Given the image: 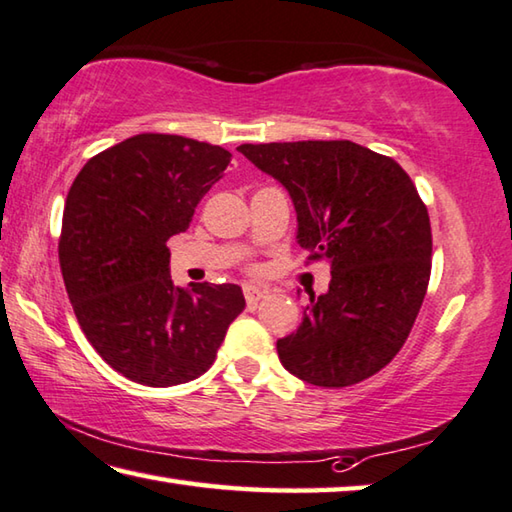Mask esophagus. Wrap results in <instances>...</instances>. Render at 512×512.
Instances as JSON below:
<instances>
[{
    "mask_svg": "<svg viewBox=\"0 0 512 512\" xmlns=\"http://www.w3.org/2000/svg\"><path fill=\"white\" fill-rule=\"evenodd\" d=\"M244 295H246V304L248 306H257V302L264 300V297L268 295V291H266V288H262V286L248 284V286H244Z\"/></svg>",
    "mask_w": 512,
    "mask_h": 512,
    "instance_id": "1",
    "label": "esophagus"
}]
</instances>
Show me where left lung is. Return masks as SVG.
<instances>
[{"instance_id": "left-lung-1", "label": "left lung", "mask_w": 512, "mask_h": 512, "mask_svg": "<svg viewBox=\"0 0 512 512\" xmlns=\"http://www.w3.org/2000/svg\"><path fill=\"white\" fill-rule=\"evenodd\" d=\"M282 183L297 244L331 266L291 336L277 340L286 371L318 387H349L392 360L414 327L432 268L427 208L389 156L351 141L239 145Z\"/></svg>"}]
</instances>
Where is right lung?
Returning <instances> with one entry per match:
<instances>
[{
    "mask_svg": "<svg viewBox=\"0 0 512 512\" xmlns=\"http://www.w3.org/2000/svg\"><path fill=\"white\" fill-rule=\"evenodd\" d=\"M230 159L219 145L138 134L89 159L67 194L64 286L91 347L134 383L199 378L244 311L237 284L174 286L165 246L188 230Z\"/></svg>",
    "mask_w": 512,
    "mask_h": 512,
    "instance_id": "obj_1",
    "label": "right lung"
}]
</instances>
